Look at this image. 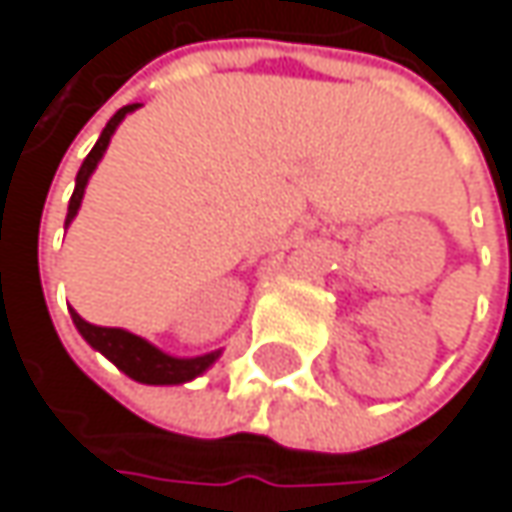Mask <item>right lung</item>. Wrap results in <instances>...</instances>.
Instances as JSON below:
<instances>
[{
  "instance_id": "add662e5",
  "label": "right lung",
  "mask_w": 512,
  "mask_h": 512,
  "mask_svg": "<svg viewBox=\"0 0 512 512\" xmlns=\"http://www.w3.org/2000/svg\"><path fill=\"white\" fill-rule=\"evenodd\" d=\"M133 109H139V103L118 109V112L109 118V124L103 127V133H100L97 145L91 148V154L85 156V162H82V168H79V174H76V189H73L70 204H67L64 228L73 222V216H76V210H79V204H82V195H85L88 177L94 174L97 162H100L103 154H106L112 133L118 130V124H121ZM70 317H73V326L79 329V335H82V338H85L97 353H103V356L109 358L118 370H124L130 379L145 382V385H180V382H189V379L201 376V373H204L216 358H219V350H216V353H207V356L174 358V356H168V353H162V350H156L154 344H148L145 338H139V335H133V332H124V329H106V326H91V323H85L76 311H70Z\"/></svg>"
}]
</instances>
